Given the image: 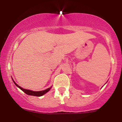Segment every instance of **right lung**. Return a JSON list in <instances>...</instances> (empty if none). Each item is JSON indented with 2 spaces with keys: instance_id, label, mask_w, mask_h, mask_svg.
<instances>
[{
  "instance_id": "obj_1",
  "label": "right lung",
  "mask_w": 122,
  "mask_h": 122,
  "mask_svg": "<svg viewBox=\"0 0 122 122\" xmlns=\"http://www.w3.org/2000/svg\"><path fill=\"white\" fill-rule=\"evenodd\" d=\"M12 80H13V79H12ZM14 82V84L15 85H16V86H18V88H20L21 90L22 91H23L25 92L26 94H27L28 95H31V96H41L43 95L44 94H45L46 93H47V92L49 91L50 89H51V87H50L49 88H47V89H45V90H43V91H31V90H29V89H23V88L20 87V86H19L17 84L15 83V82L13 80Z\"/></svg>"
}]
</instances>
